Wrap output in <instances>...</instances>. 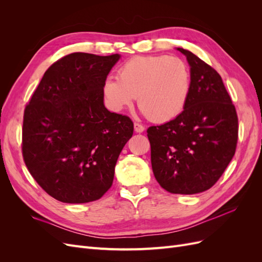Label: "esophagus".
Returning a JSON list of instances; mask_svg holds the SVG:
<instances>
[{"label": "esophagus", "instance_id": "obj_1", "mask_svg": "<svg viewBox=\"0 0 262 262\" xmlns=\"http://www.w3.org/2000/svg\"><path fill=\"white\" fill-rule=\"evenodd\" d=\"M134 131H136L137 133H142L144 131V125H142L141 123H138V122H134Z\"/></svg>", "mask_w": 262, "mask_h": 262}]
</instances>
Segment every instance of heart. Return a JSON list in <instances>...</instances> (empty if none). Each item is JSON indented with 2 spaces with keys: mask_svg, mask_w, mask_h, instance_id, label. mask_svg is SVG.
I'll use <instances>...</instances> for the list:
<instances>
[{
  "mask_svg": "<svg viewBox=\"0 0 262 262\" xmlns=\"http://www.w3.org/2000/svg\"><path fill=\"white\" fill-rule=\"evenodd\" d=\"M191 91L187 63L168 55L136 57L119 69L118 80L108 77L102 84L106 106L114 113L130 107L136 97L150 120L166 122L178 117Z\"/></svg>",
  "mask_w": 262,
  "mask_h": 262,
  "instance_id": "heart-1",
  "label": "heart"
}]
</instances>
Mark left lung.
I'll list each match as a JSON object with an SVG mask.
<instances>
[{
    "mask_svg": "<svg viewBox=\"0 0 262 262\" xmlns=\"http://www.w3.org/2000/svg\"><path fill=\"white\" fill-rule=\"evenodd\" d=\"M190 66L191 91L178 117L147 129L154 176L170 193L210 189L235 154L238 118L221 75L195 54L177 48Z\"/></svg>",
    "mask_w": 262,
    "mask_h": 262,
    "instance_id": "8db88e82",
    "label": "left lung"
}]
</instances>
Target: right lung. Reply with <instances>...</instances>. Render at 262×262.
Wrapping results in <instances>:
<instances>
[{"label": "right lung", "mask_w": 262, "mask_h": 262, "mask_svg": "<svg viewBox=\"0 0 262 262\" xmlns=\"http://www.w3.org/2000/svg\"><path fill=\"white\" fill-rule=\"evenodd\" d=\"M120 54L74 52L46 71L23 121V157L45 191L64 203L98 200L133 134L126 116L104 105L102 84Z\"/></svg>", "instance_id": "1"}]
</instances>
